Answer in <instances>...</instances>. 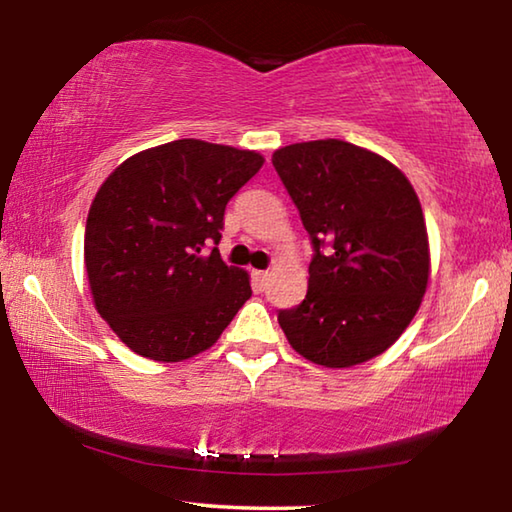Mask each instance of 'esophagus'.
I'll use <instances>...</instances> for the list:
<instances>
[{
    "instance_id": "obj_1",
    "label": "esophagus",
    "mask_w": 512,
    "mask_h": 512,
    "mask_svg": "<svg viewBox=\"0 0 512 512\" xmlns=\"http://www.w3.org/2000/svg\"><path fill=\"white\" fill-rule=\"evenodd\" d=\"M268 277H271V273H268V271H253V280H255V284H257L259 289L266 287Z\"/></svg>"
}]
</instances>
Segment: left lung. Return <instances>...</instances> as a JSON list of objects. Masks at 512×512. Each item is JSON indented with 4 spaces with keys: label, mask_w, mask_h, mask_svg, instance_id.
<instances>
[{
    "label": "left lung",
    "mask_w": 512,
    "mask_h": 512,
    "mask_svg": "<svg viewBox=\"0 0 512 512\" xmlns=\"http://www.w3.org/2000/svg\"><path fill=\"white\" fill-rule=\"evenodd\" d=\"M273 167L316 250L305 300L277 314L284 336L325 368L379 357L418 314L429 284V235L413 185L393 162L343 140L282 146Z\"/></svg>",
    "instance_id": "obj_1"
}]
</instances>
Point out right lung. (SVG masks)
<instances>
[{
    "label": "right lung",
    "mask_w": 512,
    "mask_h": 512,
    "mask_svg": "<svg viewBox=\"0 0 512 512\" xmlns=\"http://www.w3.org/2000/svg\"><path fill=\"white\" fill-rule=\"evenodd\" d=\"M264 155L176 140L131 155L103 180L85 223L94 309L126 348L176 363L219 341L250 298V275L219 250L225 205Z\"/></svg>",
    "instance_id": "add662e5"
}]
</instances>
